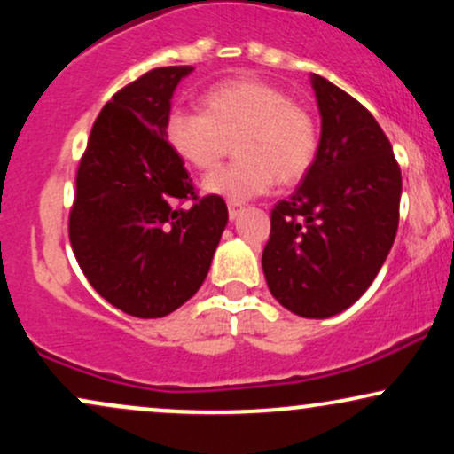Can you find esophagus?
<instances>
[{"label": "esophagus", "mask_w": 454, "mask_h": 454, "mask_svg": "<svg viewBox=\"0 0 454 454\" xmlns=\"http://www.w3.org/2000/svg\"><path fill=\"white\" fill-rule=\"evenodd\" d=\"M241 213H243L241 202H228V215H231V220H237Z\"/></svg>", "instance_id": "obj_1"}]
</instances>
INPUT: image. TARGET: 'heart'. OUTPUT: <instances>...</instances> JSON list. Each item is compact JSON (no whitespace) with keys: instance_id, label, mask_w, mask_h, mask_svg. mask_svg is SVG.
I'll return each instance as SVG.
<instances>
[{"instance_id":"b5f03b06","label":"heart","mask_w":454,"mask_h":454,"mask_svg":"<svg viewBox=\"0 0 454 454\" xmlns=\"http://www.w3.org/2000/svg\"><path fill=\"white\" fill-rule=\"evenodd\" d=\"M205 113L175 111L166 140L190 168L209 170L234 140L239 161L213 170L202 190L228 202L267 194L275 179L293 185L309 173L317 153L314 117L279 87L258 78H232L202 96Z\"/></svg>"}]
</instances>
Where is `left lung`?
<instances>
[{"instance_id": "1", "label": "left lung", "mask_w": 454, "mask_h": 454, "mask_svg": "<svg viewBox=\"0 0 454 454\" xmlns=\"http://www.w3.org/2000/svg\"><path fill=\"white\" fill-rule=\"evenodd\" d=\"M320 143L309 173L270 213L262 270L270 294L301 317H331L361 299L399 226L401 170L373 114L311 74Z\"/></svg>"}]
</instances>
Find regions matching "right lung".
Returning <instances> with one entry per match:
<instances>
[{"label": "right lung", "instance_id": "add662e5", "mask_svg": "<svg viewBox=\"0 0 454 454\" xmlns=\"http://www.w3.org/2000/svg\"><path fill=\"white\" fill-rule=\"evenodd\" d=\"M192 66L151 70L114 93L76 175L70 243L96 293L123 314L164 317L198 293L228 223L220 196L197 200L166 140L176 85Z\"/></svg>", "mask_w": 454, "mask_h": 454}]
</instances>
